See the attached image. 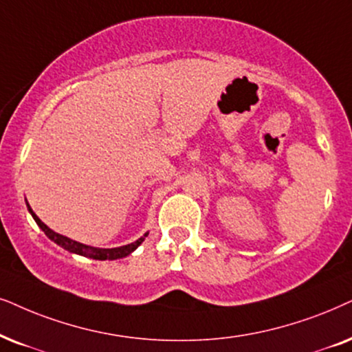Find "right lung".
Listing matches in <instances>:
<instances>
[{
    "instance_id": "right-lung-1",
    "label": "right lung",
    "mask_w": 352,
    "mask_h": 352,
    "mask_svg": "<svg viewBox=\"0 0 352 352\" xmlns=\"http://www.w3.org/2000/svg\"><path fill=\"white\" fill-rule=\"evenodd\" d=\"M29 212L32 213V217H34V220L36 221V225L42 228V231L47 234L50 239L54 241L58 245H61L63 249L69 250L72 254H79V255H84V257H90V258H95V260H116V258H122L126 257V255H129L131 252H134V250L139 248L140 244H142L144 237H140V239H137L135 243L132 244H127V245H121V248H115V249H98V248H92V245H85V244H80L77 243V241H72L69 237L63 236V234H58V232H54L53 230H50V228L45 225V223L40 220L38 217L35 215L34 210L30 208L29 205ZM147 236V234H145Z\"/></svg>"
}]
</instances>
